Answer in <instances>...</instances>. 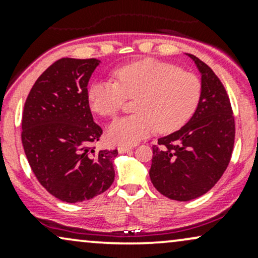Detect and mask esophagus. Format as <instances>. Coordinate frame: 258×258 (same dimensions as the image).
Returning a JSON list of instances; mask_svg holds the SVG:
<instances>
[{
    "instance_id": "esophagus-1",
    "label": "esophagus",
    "mask_w": 258,
    "mask_h": 258,
    "mask_svg": "<svg viewBox=\"0 0 258 258\" xmlns=\"http://www.w3.org/2000/svg\"><path fill=\"white\" fill-rule=\"evenodd\" d=\"M133 147H130V146H120L117 148V150H119L120 154H123V153H127L130 152V150H132Z\"/></svg>"
}]
</instances>
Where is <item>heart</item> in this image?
I'll use <instances>...</instances> for the list:
<instances>
[{
  "label": "heart",
  "instance_id": "obj_1",
  "mask_svg": "<svg viewBox=\"0 0 258 258\" xmlns=\"http://www.w3.org/2000/svg\"><path fill=\"white\" fill-rule=\"evenodd\" d=\"M115 80L100 79L90 86L91 109L104 116L117 114L127 98H137L136 114L112 121L106 137L115 144H135L156 128L178 130L193 116L201 98V82L176 65L147 59L114 72Z\"/></svg>",
  "mask_w": 258,
  "mask_h": 258
}]
</instances>
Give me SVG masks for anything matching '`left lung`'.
I'll return each mask as SVG.
<instances>
[{"mask_svg":"<svg viewBox=\"0 0 258 258\" xmlns=\"http://www.w3.org/2000/svg\"><path fill=\"white\" fill-rule=\"evenodd\" d=\"M201 75V98L190 120L153 146V185L168 199L189 201L214 186L230 161L235 122L229 98L211 68L186 53Z\"/></svg>","mask_w":258,"mask_h":258,"instance_id":"left-lung-1","label":"left lung"}]
</instances>
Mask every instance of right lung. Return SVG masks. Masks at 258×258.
Wrapping results in <instances>:
<instances>
[{
  "label": "right lung",
  "instance_id": "right-lung-1",
  "mask_svg": "<svg viewBox=\"0 0 258 258\" xmlns=\"http://www.w3.org/2000/svg\"><path fill=\"white\" fill-rule=\"evenodd\" d=\"M100 60L61 58L32 86L22 120L24 152L41 185L65 203H81L112 184L117 150L92 147L102 128L93 121L87 85Z\"/></svg>",
  "mask_w": 258,
  "mask_h": 258
}]
</instances>
